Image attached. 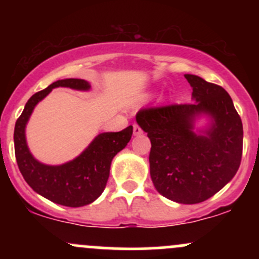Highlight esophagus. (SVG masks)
<instances>
[{
    "instance_id": "34e87169",
    "label": "esophagus",
    "mask_w": 259,
    "mask_h": 259,
    "mask_svg": "<svg viewBox=\"0 0 259 259\" xmlns=\"http://www.w3.org/2000/svg\"><path fill=\"white\" fill-rule=\"evenodd\" d=\"M133 127H134V135H140V134H142V133H143L142 127H140L138 124L133 125Z\"/></svg>"
}]
</instances>
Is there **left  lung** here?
Masks as SVG:
<instances>
[{
	"mask_svg": "<svg viewBox=\"0 0 259 259\" xmlns=\"http://www.w3.org/2000/svg\"><path fill=\"white\" fill-rule=\"evenodd\" d=\"M193 104L142 109L137 122L150 139V177L163 197L197 204L218 193L239 168L243 125L229 94L222 86L185 74ZM210 119L195 132V121Z\"/></svg>",
	"mask_w": 259,
	"mask_h": 259,
	"instance_id": "left-lung-1",
	"label": "left lung"
}]
</instances>
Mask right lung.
Listing matches in <instances>:
<instances>
[{"label": "right lung", "mask_w": 259, "mask_h": 259, "mask_svg": "<svg viewBox=\"0 0 259 259\" xmlns=\"http://www.w3.org/2000/svg\"><path fill=\"white\" fill-rule=\"evenodd\" d=\"M55 88L88 91L91 86L82 79L57 80L28 99L15 125L14 142L17 165L23 179L37 194L65 207H83L98 199L104 192L110 174L111 161L130 142L133 126L130 125L117 133H101L79 156L61 165L40 163L33 158L27 146L26 125L35 106Z\"/></svg>", "instance_id": "add662e5"}]
</instances>
